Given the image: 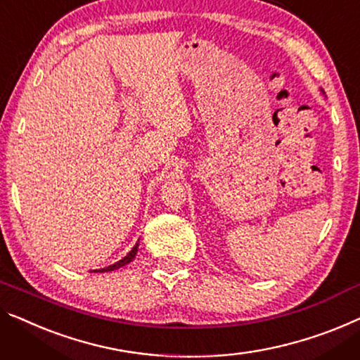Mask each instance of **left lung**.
<instances>
[{
    "label": "left lung",
    "instance_id": "left-lung-1",
    "mask_svg": "<svg viewBox=\"0 0 360 360\" xmlns=\"http://www.w3.org/2000/svg\"><path fill=\"white\" fill-rule=\"evenodd\" d=\"M321 94H325V92H323V90H321Z\"/></svg>",
    "mask_w": 360,
    "mask_h": 360
}]
</instances>
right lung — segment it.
I'll return each mask as SVG.
<instances>
[{"instance_id":"1","label":"right lung","mask_w":360,"mask_h":360,"mask_svg":"<svg viewBox=\"0 0 360 360\" xmlns=\"http://www.w3.org/2000/svg\"><path fill=\"white\" fill-rule=\"evenodd\" d=\"M137 250H139V243L134 245L132 248V250L129 252V254L124 257V259H121L120 262H116V264H112V265H110V266H105V268H100V270H94V271H96V273H105V271H115V270H117V268H121V266H126L127 264H131V262L136 259V255H137Z\"/></svg>"}]
</instances>
